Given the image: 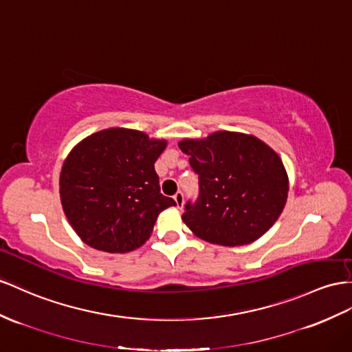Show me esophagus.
I'll return each instance as SVG.
<instances>
[{
	"label": "esophagus",
	"instance_id": "34e87169",
	"mask_svg": "<svg viewBox=\"0 0 352 352\" xmlns=\"http://www.w3.org/2000/svg\"><path fill=\"white\" fill-rule=\"evenodd\" d=\"M174 201L177 204V208H182L183 204H184V195H183V192H177L174 195Z\"/></svg>",
	"mask_w": 352,
	"mask_h": 352
}]
</instances>
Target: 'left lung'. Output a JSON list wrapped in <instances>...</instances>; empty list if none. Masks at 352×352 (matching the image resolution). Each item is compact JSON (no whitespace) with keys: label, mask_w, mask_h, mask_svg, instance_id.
Wrapping results in <instances>:
<instances>
[{"label":"left lung","mask_w":352,"mask_h":352,"mask_svg":"<svg viewBox=\"0 0 352 352\" xmlns=\"http://www.w3.org/2000/svg\"><path fill=\"white\" fill-rule=\"evenodd\" d=\"M178 147L199 175V195L184 205L183 220L195 235L224 247L247 245L274 226L288 195L281 159L256 137L215 132L183 140Z\"/></svg>","instance_id":"left-lung-1"}]
</instances>
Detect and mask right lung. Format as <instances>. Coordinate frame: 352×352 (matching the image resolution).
Returning a JSON list of instances; mask_svg holds the SVG:
<instances>
[{
    "label": "right lung",
    "instance_id": "obj_1",
    "mask_svg": "<svg viewBox=\"0 0 352 352\" xmlns=\"http://www.w3.org/2000/svg\"><path fill=\"white\" fill-rule=\"evenodd\" d=\"M166 141L111 128L92 133L69 153L59 178L60 202L87 245L107 253L140 248L157 215L175 205L160 193L155 162Z\"/></svg>",
    "mask_w": 352,
    "mask_h": 352
}]
</instances>
